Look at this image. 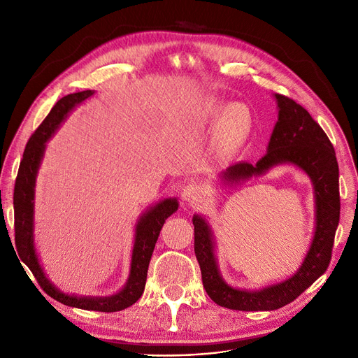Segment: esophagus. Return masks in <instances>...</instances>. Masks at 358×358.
Returning <instances> with one entry per match:
<instances>
[{
    "label": "esophagus",
    "instance_id": "1",
    "mask_svg": "<svg viewBox=\"0 0 358 358\" xmlns=\"http://www.w3.org/2000/svg\"><path fill=\"white\" fill-rule=\"evenodd\" d=\"M200 196V187L196 182H189L182 187L181 200L185 203H193Z\"/></svg>",
    "mask_w": 358,
    "mask_h": 358
}]
</instances>
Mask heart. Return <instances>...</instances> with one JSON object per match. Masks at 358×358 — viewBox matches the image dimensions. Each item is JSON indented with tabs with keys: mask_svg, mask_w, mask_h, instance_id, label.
<instances>
[{
	"mask_svg": "<svg viewBox=\"0 0 358 358\" xmlns=\"http://www.w3.org/2000/svg\"><path fill=\"white\" fill-rule=\"evenodd\" d=\"M197 117L203 122L217 123V150L224 157H234L245 146L252 129L251 108L242 101L224 104L216 99L204 101Z\"/></svg>",
	"mask_w": 358,
	"mask_h": 358,
	"instance_id": "1",
	"label": "heart"
}]
</instances>
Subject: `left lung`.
<instances>
[{
  "instance_id": "8db88e82",
  "label": "left lung",
  "mask_w": 358,
  "mask_h": 358,
  "mask_svg": "<svg viewBox=\"0 0 358 358\" xmlns=\"http://www.w3.org/2000/svg\"><path fill=\"white\" fill-rule=\"evenodd\" d=\"M274 99L278 119L267 154L255 165H231L219 174L217 181L222 187H234L266 174L274 166L294 165L313 185L315 232L303 262L293 275L254 290L238 289L228 285L220 274L210 223L204 216L194 215V252L206 293L216 305L234 310H275L293 302L327 271L340 222V171L331 141L306 108L281 94H274Z\"/></svg>"
}]
</instances>
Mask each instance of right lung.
Wrapping results in <instances>:
<instances>
[{"label":"right lung","mask_w":358,"mask_h":358,"mask_svg":"<svg viewBox=\"0 0 358 358\" xmlns=\"http://www.w3.org/2000/svg\"><path fill=\"white\" fill-rule=\"evenodd\" d=\"M92 90L68 94L53 106L42 124L29 139L23 159L18 168L14 185V229L15 247L20 259L30 268L41 287L55 300L72 308L99 312H119L136 303L145 290L146 274L157 239L165 220L177 212L178 200L168 197L159 200L142 213L135 224V241L131 250L130 273L126 285L116 294L110 296H78L64 293L48 278L41 266L34 247V189L36 177L45 157L46 142L66 120L69 113L90 99Z\"/></svg>","instance_id":"obj_1"}]
</instances>
